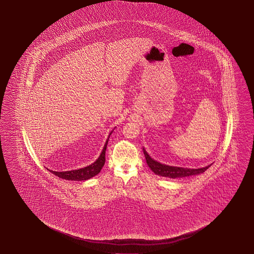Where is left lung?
Instances as JSON below:
<instances>
[{
  "instance_id": "1",
  "label": "left lung",
  "mask_w": 254,
  "mask_h": 254,
  "mask_svg": "<svg viewBox=\"0 0 254 254\" xmlns=\"http://www.w3.org/2000/svg\"><path fill=\"white\" fill-rule=\"evenodd\" d=\"M143 152L148 166L156 175L164 176V177H169V178H173V179L202 174L208 169V167H210V166H211V165H209V166H205L202 168H198V169H190V168H184V167H177V166H166V165H163V164H160L158 162L155 161L154 159L148 156V153L146 152V150L144 148Z\"/></svg>"
}]
</instances>
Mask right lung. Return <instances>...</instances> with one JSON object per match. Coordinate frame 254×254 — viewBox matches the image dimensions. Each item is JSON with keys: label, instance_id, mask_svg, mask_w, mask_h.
<instances>
[{"label": "right lung", "instance_id": "1", "mask_svg": "<svg viewBox=\"0 0 254 254\" xmlns=\"http://www.w3.org/2000/svg\"><path fill=\"white\" fill-rule=\"evenodd\" d=\"M110 135H109V137H110ZM109 137L107 138L105 147L103 148L102 153L99 157L97 158V161L94 162L90 166H86V167L78 169V170L66 171V172L49 171L55 176H58L59 178L69 181H86L89 178H92L93 176H97L101 171L102 167L104 166L105 162H106V150Z\"/></svg>", "mask_w": 254, "mask_h": 254}]
</instances>
